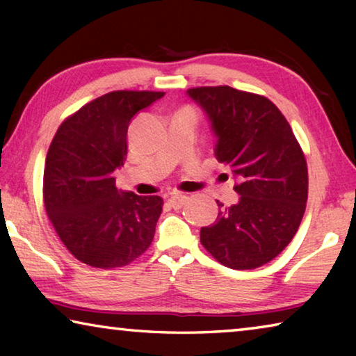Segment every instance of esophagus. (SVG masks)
Wrapping results in <instances>:
<instances>
[{
    "label": "esophagus",
    "mask_w": 356,
    "mask_h": 356,
    "mask_svg": "<svg viewBox=\"0 0 356 356\" xmlns=\"http://www.w3.org/2000/svg\"><path fill=\"white\" fill-rule=\"evenodd\" d=\"M186 200H188V197L185 195H172L170 200H168V202H170V206L172 209H180L186 202Z\"/></svg>",
    "instance_id": "obj_1"
}]
</instances>
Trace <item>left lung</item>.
<instances>
[{"instance_id": "8db88e82", "label": "left lung", "mask_w": 356, "mask_h": 356, "mask_svg": "<svg viewBox=\"0 0 356 356\" xmlns=\"http://www.w3.org/2000/svg\"><path fill=\"white\" fill-rule=\"evenodd\" d=\"M212 122L215 156L238 179V201L201 227V243L234 270L275 259L298 231L308 201V165L273 102L231 86L188 89Z\"/></svg>"}]
</instances>
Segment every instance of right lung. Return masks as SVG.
I'll use <instances>...</instances> for the list:
<instances>
[{
    "mask_svg": "<svg viewBox=\"0 0 356 356\" xmlns=\"http://www.w3.org/2000/svg\"><path fill=\"white\" fill-rule=\"evenodd\" d=\"M163 95L108 92L65 119L53 138L44 170L45 210L65 248L83 264L124 267L152 243L163 200L118 190L114 171L127 156L131 118Z\"/></svg>",
    "mask_w": 356,
    "mask_h": 356,
    "instance_id": "add662e5",
    "label": "right lung"
}]
</instances>
